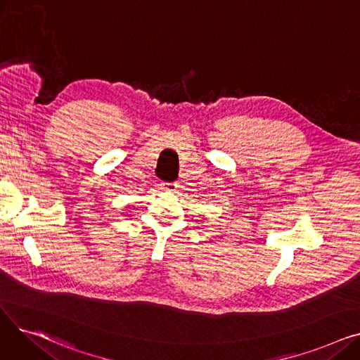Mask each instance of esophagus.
Instances as JSON below:
<instances>
[{"instance_id":"esophagus-1","label":"esophagus","mask_w":360,"mask_h":360,"mask_svg":"<svg viewBox=\"0 0 360 360\" xmlns=\"http://www.w3.org/2000/svg\"><path fill=\"white\" fill-rule=\"evenodd\" d=\"M162 186H163V190L175 191L176 188H178V184H176V182H162Z\"/></svg>"}]
</instances>
